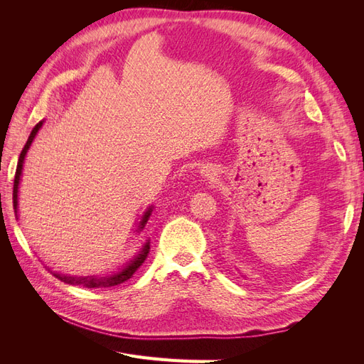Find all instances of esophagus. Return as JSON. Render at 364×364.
Here are the masks:
<instances>
[{
	"instance_id": "1",
	"label": "esophagus",
	"mask_w": 364,
	"mask_h": 364,
	"mask_svg": "<svg viewBox=\"0 0 364 364\" xmlns=\"http://www.w3.org/2000/svg\"><path fill=\"white\" fill-rule=\"evenodd\" d=\"M202 174L205 176V178H208V179H214L215 176H217V171H215V168H213V167H203Z\"/></svg>"
}]
</instances>
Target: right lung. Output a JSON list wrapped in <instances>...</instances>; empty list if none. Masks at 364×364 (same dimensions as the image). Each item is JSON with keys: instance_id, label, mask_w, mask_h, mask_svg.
I'll return each instance as SVG.
<instances>
[{"instance_id": "right-lung-1", "label": "right lung", "mask_w": 364, "mask_h": 364, "mask_svg": "<svg viewBox=\"0 0 364 364\" xmlns=\"http://www.w3.org/2000/svg\"><path fill=\"white\" fill-rule=\"evenodd\" d=\"M42 124H43V119L39 121V123L35 127H33L31 134H30V136H28V139L26 142V146H24L23 151H21L19 159H18L15 181H14V209H15V215L16 217H18V191H19V183H21V174H23V165H24L27 151H28V149L31 146V142H33V139L36 138L38 132L42 127ZM151 213H153V205H150L144 211V214H142L139 223H138V229H136L138 234L141 232L142 229L146 228ZM149 252H150V240L147 238L144 243H142V246L139 247V250L135 253V255L132 257V258H129L124 262L123 267H121L119 270L106 273V274H103V277H100V274H97V277H71V274H62L59 272H51V273L58 279L65 282V284L82 285V287H87V289H107V287H114V285L123 284L124 281H127V279H130L132 277H134V273L142 266V262L146 261Z\"/></svg>"}]
</instances>
